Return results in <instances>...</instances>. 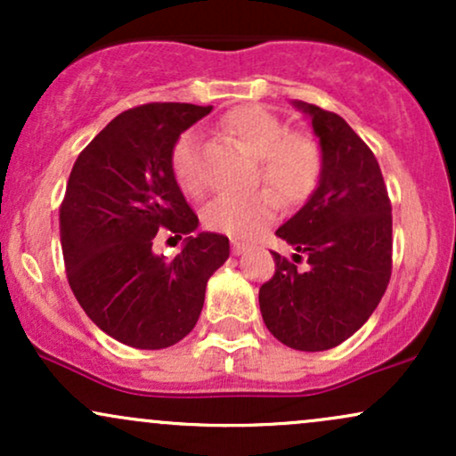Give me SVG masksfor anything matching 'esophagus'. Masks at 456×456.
Returning a JSON list of instances; mask_svg holds the SVG:
<instances>
[{
	"mask_svg": "<svg viewBox=\"0 0 456 456\" xmlns=\"http://www.w3.org/2000/svg\"><path fill=\"white\" fill-rule=\"evenodd\" d=\"M246 250H248V246L242 244V242H233L232 244V253L233 255H242V253H246Z\"/></svg>",
	"mask_w": 456,
	"mask_h": 456,
	"instance_id": "1",
	"label": "esophagus"
}]
</instances>
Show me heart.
I'll list each match as a JSON object with an SVG mask.
<instances>
[{
	"instance_id": "1",
	"label": "heart",
	"mask_w": 456,
	"mask_h": 456,
	"mask_svg": "<svg viewBox=\"0 0 456 456\" xmlns=\"http://www.w3.org/2000/svg\"><path fill=\"white\" fill-rule=\"evenodd\" d=\"M223 128L259 159L261 180L285 206L306 201L322 175V150L308 134L289 133L287 124L268 109L248 104L227 113ZM199 134L186 130L171 151V169L186 195H201L203 177L197 162ZM272 191V192H273ZM271 192V193H272ZM269 191L229 192L203 210V223L214 232L246 240L264 232L276 216V198Z\"/></svg>"
}]
</instances>
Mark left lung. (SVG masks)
I'll list each match as a JSON object with an SVG mask.
<instances>
[{"label": "left lung", "instance_id": "8db88e82", "mask_svg": "<svg viewBox=\"0 0 456 456\" xmlns=\"http://www.w3.org/2000/svg\"><path fill=\"white\" fill-rule=\"evenodd\" d=\"M322 150V175L305 206L276 235L309 268L274 255L276 272L259 289L261 317L287 347L326 352L373 315L390 281L392 208L379 162L337 113L302 101Z\"/></svg>", "mask_w": 456, "mask_h": 456}]
</instances>
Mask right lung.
Masks as SVG:
<instances>
[{
	"label": "right lung",
	"instance_id": "1",
	"mask_svg": "<svg viewBox=\"0 0 456 456\" xmlns=\"http://www.w3.org/2000/svg\"><path fill=\"white\" fill-rule=\"evenodd\" d=\"M212 107L154 102L128 109L78 154L60 208L70 289L115 341L165 349L195 328L210 276L229 259V238L197 232L199 218L171 169L177 137ZM185 238L174 260L155 233Z\"/></svg>",
	"mask_w": 456,
	"mask_h": 456
}]
</instances>
